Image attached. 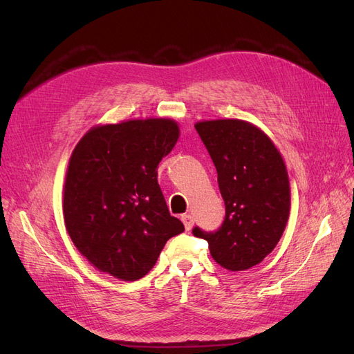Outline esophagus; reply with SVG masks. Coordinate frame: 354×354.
I'll return each instance as SVG.
<instances>
[{
  "label": "esophagus",
  "instance_id": "1",
  "mask_svg": "<svg viewBox=\"0 0 354 354\" xmlns=\"http://www.w3.org/2000/svg\"><path fill=\"white\" fill-rule=\"evenodd\" d=\"M181 221H183L186 230H190L192 226H194V217H192L190 214H183V216H181Z\"/></svg>",
  "mask_w": 354,
  "mask_h": 354
}]
</instances>
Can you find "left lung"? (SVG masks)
I'll return each mask as SVG.
<instances>
[{
  "mask_svg": "<svg viewBox=\"0 0 354 354\" xmlns=\"http://www.w3.org/2000/svg\"><path fill=\"white\" fill-rule=\"evenodd\" d=\"M195 128L216 165L226 216L217 230L195 226L192 233L208 242L224 269L246 270L273 251L288 223L285 162L270 138L245 121H203Z\"/></svg>",
  "mask_w": 354,
  "mask_h": 354,
  "instance_id": "obj_1",
  "label": "left lung"
}]
</instances>
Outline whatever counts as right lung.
Masks as SVG:
<instances>
[{"label": "right lung", "mask_w": 354, "mask_h": 354, "mask_svg": "<svg viewBox=\"0 0 354 354\" xmlns=\"http://www.w3.org/2000/svg\"><path fill=\"white\" fill-rule=\"evenodd\" d=\"M177 140L174 121L153 118L95 127L73 149L63 217L75 246L99 270L140 279L185 230L168 211L156 171Z\"/></svg>", "instance_id": "1"}]
</instances>
